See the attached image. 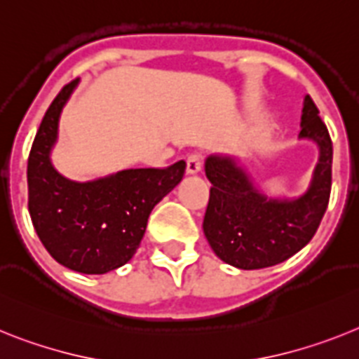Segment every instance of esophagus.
Segmentation results:
<instances>
[{"label":"esophagus","mask_w":359,"mask_h":359,"mask_svg":"<svg viewBox=\"0 0 359 359\" xmlns=\"http://www.w3.org/2000/svg\"><path fill=\"white\" fill-rule=\"evenodd\" d=\"M202 168V155L201 154H189L186 158V171L188 173H198Z\"/></svg>","instance_id":"34e87169"}]
</instances>
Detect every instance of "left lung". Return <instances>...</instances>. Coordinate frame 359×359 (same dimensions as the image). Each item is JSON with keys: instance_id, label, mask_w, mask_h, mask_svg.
I'll use <instances>...</instances> for the list:
<instances>
[{"instance_id": "1", "label": "left lung", "mask_w": 359, "mask_h": 359, "mask_svg": "<svg viewBox=\"0 0 359 359\" xmlns=\"http://www.w3.org/2000/svg\"><path fill=\"white\" fill-rule=\"evenodd\" d=\"M300 139L320 148L305 195L296 201L264 197L245 170L227 157L205 161L211 182L204 235L220 260L238 269H264L285 262L311 242L325 215L332 184V141L320 110L305 95Z\"/></svg>"}]
</instances>
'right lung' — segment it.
I'll list each match as a JSON object with an SVG mask.
<instances>
[{"mask_svg":"<svg viewBox=\"0 0 359 359\" xmlns=\"http://www.w3.org/2000/svg\"><path fill=\"white\" fill-rule=\"evenodd\" d=\"M77 79L63 86L43 117L29 155V213L50 257L85 274L124 266L141 245L155 204L182 180L186 162L124 170L92 182L61 177L50 162L59 115Z\"/></svg>","mask_w":359,"mask_h":359,"instance_id":"add662e5","label":"right lung"}]
</instances>
